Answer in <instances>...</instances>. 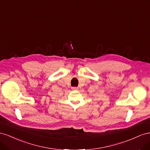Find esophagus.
Segmentation results:
<instances>
[{"label": "esophagus", "instance_id": "obj_1", "mask_svg": "<svg viewBox=\"0 0 150 150\" xmlns=\"http://www.w3.org/2000/svg\"><path fill=\"white\" fill-rule=\"evenodd\" d=\"M72 90H77L78 88H76V87H72Z\"/></svg>", "mask_w": 150, "mask_h": 150}]
</instances>
